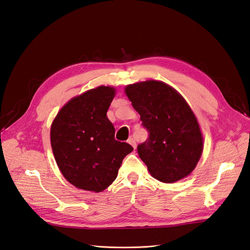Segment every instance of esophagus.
Wrapping results in <instances>:
<instances>
[{
  "label": "esophagus",
  "instance_id": "obj_1",
  "mask_svg": "<svg viewBox=\"0 0 250 250\" xmlns=\"http://www.w3.org/2000/svg\"><path fill=\"white\" fill-rule=\"evenodd\" d=\"M127 142L130 144V145L133 147V149H137V143H135V141H134L132 138H129V139H128V141H127Z\"/></svg>",
  "mask_w": 250,
  "mask_h": 250
}]
</instances>
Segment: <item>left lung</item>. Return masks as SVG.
<instances>
[{
    "mask_svg": "<svg viewBox=\"0 0 250 250\" xmlns=\"http://www.w3.org/2000/svg\"><path fill=\"white\" fill-rule=\"evenodd\" d=\"M149 138L138 146L141 160L155 179L166 184L187 177L199 162L203 139L198 121L177 90L147 80L125 87Z\"/></svg>",
    "mask_w": 250,
    "mask_h": 250,
    "instance_id": "left-lung-1",
    "label": "left lung"
}]
</instances>
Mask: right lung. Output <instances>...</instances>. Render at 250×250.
<instances>
[{
  "label": "right lung",
  "instance_id": "obj_1",
  "mask_svg": "<svg viewBox=\"0 0 250 250\" xmlns=\"http://www.w3.org/2000/svg\"><path fill=\"white\" fill-rule=\"evenodd\" d=\"M115 87L98 86L71 99L51 126V146L59 170L70 184L102 192L118 176L124 157L133 148L115 140L106 112Z\"/></svg>",
  "mask_w": 250,
  "mask_h": 250
}]
</instances>
